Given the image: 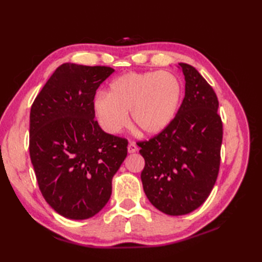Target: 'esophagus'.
Returning a JSON list of instances; mask_svg holds the SVG:
<instances>
[{
  "label": "esophagus",
  "mask_w": 262,
  "mask_h": 262,
  "mask_svg": "<svg viewBox=\"0 0 262 262\" xmlns=\"http://www.w3.org/2000/svg\"><path fill=\"white\" fill-rule=\"evenodd\" d=\"M137 149H138L137 144L133 143V142H130V143L128 144V152L129 153H134V152H137Z\"/></svg>",
  "instance_id": "1"
}]
</instances>
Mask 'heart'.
Returning a JSON list of instances; mask_svg holds the SVG:
<instances>
[{
  "mask_svg": "<svg viewBox=\"0 0 262 262\" xmlns=\"http://www.w3.org/2000/svg\"><path fill=\"white\" fill-rule=\"evenodd\" d=\"M182 96L179 78L167 71L129 72L110 83L108 94L94 99V112L109 133H119L129 122L146 136L160 134L175 119Z\"/></svg>",
  "mask_w": 262,
  "mask_h": 262,
  "instance_id": "heart-1",
  "label": "heart"
}]
</instances>
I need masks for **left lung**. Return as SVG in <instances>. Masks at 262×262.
<instances>
[{
  "mask_svg": "<svg viewBox=\"0 0 262 262\" xmlns=\"http://www.w3.org/2000/svg\"><path fill=\"white\" fill-rule=\"evenodd\" d=\"M185 98L172 122L148 141H141L145 166L141 172L149 202L168 215H185L208 199L221 162L223 123L219 100L198 71L179 63Z\"/></svg>",
  "mask_w": 262,
  "mask_h": 262,
  "instance_id": "obj_1",
  "label": "left lung"
}]
</instances>
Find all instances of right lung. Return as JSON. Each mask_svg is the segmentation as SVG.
I'll list each match as a JSON object with an SVG mask.
<instances>
[{"mask_svg":"<svg viewBox=\"0 0 262 262\" xmlns=\"http://www.w3.org/2000/svg\"><path fill=\"white\" fill-rule=\"evenodd\" d=\"M114 69L63 63L30 109L29 154L39 189L60 215L86 220L105 207L128 140L95 120L94 98Z\"/></svg>","mask_w":262,"mask_h":262,"instance_id":"add662e5","label":"right lung"}]
</instances>
